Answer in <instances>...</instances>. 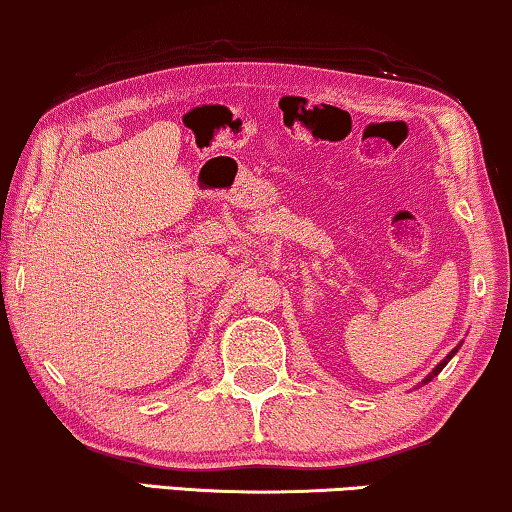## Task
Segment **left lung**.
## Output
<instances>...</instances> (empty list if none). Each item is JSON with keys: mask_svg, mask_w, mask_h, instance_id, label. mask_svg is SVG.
I'll use <instances>...</instances> for the list:
<instances>
[{"mask_svg": "<svg viewBox=\"0 0 512 512\" xmlns=\"http://www.w3.org/2000/svg\"><path fill=\"white\" fill-rule=\"evenodd\" d=\"M455 352H457V348H455V350H452V352H450V355H448V357H445V359H443V362H441V364H438L434 371H431V373H429V376H427V380H424V383H429V380H431V378H434V376H438V373H441V371H443V366L450 362V359H452V355H455Z\"/></svg>", "mask_w": 512, "mask_h": 512, "instance_id": "obj_1", "label": "left lung"}]
</instances>
